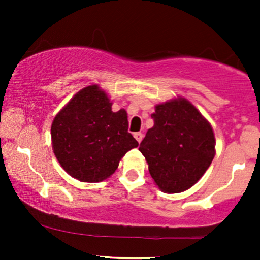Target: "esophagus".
Instances as JSON below:
<instances>
[{"label": "esophagus", "mask_w": 260, "mask_h": 260, "mask_svg": "<svg viewBox=\"0 0 260 260\" xmlns=\"http://www.w3.org/2000/svg\"><path fill=\"white\" fill-rule=\"evenodd\" d=\"M134 137L136 138V141L138 142V143H141L142 138H143V134H142V133H135L134 134Z\"/></svg>", "instance_id": "esophagus-1"}]
</instances>
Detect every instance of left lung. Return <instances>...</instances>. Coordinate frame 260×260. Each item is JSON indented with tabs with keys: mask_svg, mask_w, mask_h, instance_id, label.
Listing matches in <instances>:
<instances>
[{
	"mask_svg": "<svg viewBox=\"0 0 260 260\" xmlns=\"http://www.w3.org/2000/svg\"><path fill=\"white\" fill-rule=\"evenodd\" d=\"M154 126L141 142L149 173L165 193L194 186L215 155L213 129L198 109L183 98L156 105Z\"/></svg>",
	"mask_w": 260,
	"mask_h": 260,
	"instance_id": "left-lung-1",
	"label": "left lung"
}]
</instances>
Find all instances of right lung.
Returning <instances> with one entry per match:
<instances>
[{
	"label": "right lung",
	"mask_w": 260,
	"mask_h": 260,
	"mask_svg": "<svg viewBox=\"0 0 260 260\" xmlns=\"http://www.w3.org/2000/svg\"><path fill=\"white\" fill-rule=\"evenodd\" d=\"M98 85L78 92L52 123V145L65 172L81 182H101L118 168L120 158L138 147L125 110L113 112Z\"/></svg>",
	"instance_id": "obj_1"
}]
</instances>
